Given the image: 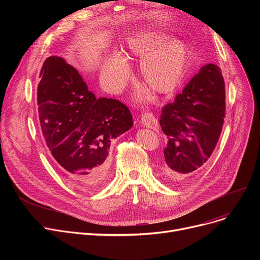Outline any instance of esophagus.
<instances>
[{
	"label": "esophagus",
	"instance_id": "obj_1",
	"mask_svg": "<svg viewBox=\"0 0 260 260\" xmlns=\"http://www.w3.org/2000/svg\"><path fill=\"white\" fill-rule=\"evenodd\" d=\"M141 123L142 125L153 128V129H157L158 128V122L157 119L155 117V115L152 112H144L141 114Z\"/></svg>",
	"mask_w": 260,
	"mask_h": 260
}]
</instances>
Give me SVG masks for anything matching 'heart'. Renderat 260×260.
<instances>
[{
    "label": "heart",
    "instance_id": "b5f03b06",
    "mask_svg": "<svg viewBox=\"0 0 260 260\" xmlns=\"http://www.w3.org/2000/svg\"><path fill=\"white\" fill-rule=\"evenodd\" d=\"M165 35L153 32L133 38L127 43V56L143 58L138 74L154 91L173 90L180 81L186 61L185 46L179 41L169 42ZM127 65L120 56L106 59L101 66V82L111 90H118L127 78Z\"/></svg>",
    "mask_w": 260,
    "mask_h": 260
}]
</instances>
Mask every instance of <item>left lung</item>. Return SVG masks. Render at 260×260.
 <instances>
[{"label":"left lung","instance_id":"obj_1","mask_svg":"<svg viewBox=\"0 0 260 260\" xmlns=\"http://www.w3.org/2000/svg\"><path fill=\"white\" fill-rule=\"evenodd\" d=\"M224 118L221 70L208 64L162 109L160 125L168 138L163 148L165 173L170 179L182 180L206 165L219 140Z\"/></svg>","mask_w":260,"mask_h":260}]
</instances>
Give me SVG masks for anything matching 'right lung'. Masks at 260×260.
<instances>
[{"label": "right lung", "mask_w": 260, "mask_h": 260, "mask_svg": "<svg viewBox=\"0 0 260 260\" xmlns=\"http://www.w3.org/2000/svg\"><path fill=\"white\" fill-rule=\"evenodd\" d=\"M38 105L44 142L68 181L85 193L99 189L112 140L133 125L127 106L95 99L78 71L59 57L47 58L41 68Z\"/></svg>", "instance_id": "obj_1"}]
</instances>
